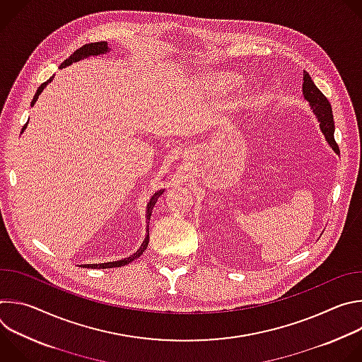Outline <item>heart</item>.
Listing matches in <instances>:
<instances>
[{"label":"heart","mask_w":362,"mask_h":362,"mask_svg":"<svg viewBox=\"0 0 362 362\" xmlns=\"http://www.w3.org/2000/svg\"><path fill=\"white\" fill-rule=\"evenodd\" d=\"M230 83H232V80H229V78H226V77H218L216 80H215V86L216 87H219V88H228L229 86H230Z\"/></svg>","instance_id":"b5f03b06"}]
</instances>
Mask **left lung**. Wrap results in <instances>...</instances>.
I'll return each instance as SVG.
<instances>
[{
  "instance_id": "left-lung-1",
  "label": "left lung",
  "mask_w": 362,
  "mask_h": 362,
  "mask_svg": "<svg viewBox=\"0 0 362 362\" xmlns=\"http://www.w3.org/2000/svg\"><path fill=\"white\" fill-rule=\"evenodd\" d=\"M303 95L309 101V106L313 107L322 133L325 134V139L332 146L335 151H338V144L334 139V116H332V107L328 98L321 93V90L314 84L311 76L308 73L303 74Z\"/></svg>"
}]
</instances>
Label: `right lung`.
I'll return each instance as SVG.
<instances>
[{
	"instance_id": "1",
	"label": "right lung",
	"mask_w": 362,
	"mask_h": 362,
	"mask_svg": "<svg viewBox=\"0 0 362 362\" xmlns=\"http://www.w3.org/2000/svg\"><path fill=\"white\" fill-rule=\"evenodd\" d=\"M109 49V47H107V42L106 41H98V42H90V44H84L83 47H80L78 49H76L74 53L69 57V59H66L64 62H63V64L60 66V67H66V66H70L71 63H76V62H78V60H83V59H86V57H90V56H98V54H105L106 51ZM54 78V76L53 77H49L45 83H42L40 87H38V90H37V93H35V95H34V98H33V101H31V106L34 105V103L37 101V98H38V95H40V93L44 90V87ZM27 127V123L24 124V127H23V130ZM165 190L162 189V190H158L156 193H154L153 196H151V199H150V202L147 203V214H146V218H147V223L150 222V215H151V211H153V206L156 204V200L159 199V196L163 193ZM147 245H148V226H147V235H146V238H144V240H143V243H141V246L137 249V252L136 253H133V255H130L129 257H124V259H120V261H116V262H107V264H90V265H83V268H91V269H106V268H119V267H123V265H127V264H130L132 261H134L136 257H139L144 250H146V247H147Z\"/></svg>"
}]
</instances>
